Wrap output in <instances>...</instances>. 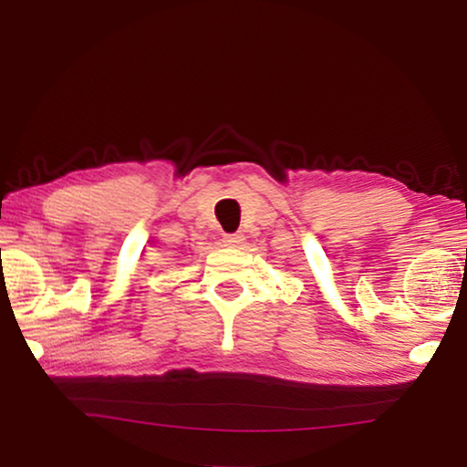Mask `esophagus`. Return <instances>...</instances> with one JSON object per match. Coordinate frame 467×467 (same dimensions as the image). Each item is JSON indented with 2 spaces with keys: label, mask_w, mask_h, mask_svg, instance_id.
Wrapping results in <instances>:
<instances>
[{
  "label": "esophagus",
  "mask_w": 467,
  "mask_h": 467,
  "mask_svg": "<svg viewBox=\"0 0 467 467\" xmlns=\"http://www.w3.org/2000/svg\"><path fill=\"white\" fill-rule=\"evenodd\" d=\"M224 244L226 247H239V244L244 241L243 233H233V234H224Z\"/></svg>",
  "instance_id": "1"
}]
</instances>
